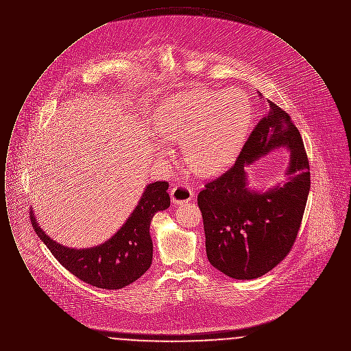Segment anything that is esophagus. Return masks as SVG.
Returning a JSON list of instances; mask_svg holds the SVG:
<instances>
[{
  "mask_svg": "<svg viewBox=\"0 0 351 351\" xmlns=\"http://www.w3.org/2000/svg\"><path fill=\"white\" fill-rule=\"evenodd\" d=\"M192 199H193V191L184 184L173 185V188L171 189V200L176 205L186 204Z\"/></svg>",
  "mask_w": 351,
  "mask_h": 351,
  "instance_id": "obj_1",
  "label": "esophagus"
}]
</instances>
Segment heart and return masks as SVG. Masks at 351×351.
Masks as SVG:
<instances>
[{"instance_id": "obj_1", "label": "heart", "mask_w": 351, "mask_h": 351, "mask_svg": "<svg viewBox=\"0 0 351 351\" xmlns=\"http://www.w3.org/2000/svg\"><path fill=\"white\" fill-rule=\"evenodd\" d=\"M250 123V102L238 88L173 95L160 105L155 119L162 138L156 142V155L169 158V143L183 142L185 165L201 178L215 176L235 160Z\"/></svg>"}]
</instances>
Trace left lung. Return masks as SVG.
Returning a JSON list of instances; mask_svg holds the SVG:
<instances>
[{"label":"left lung","mask_w":351,"mask_h":351,"mask_svg":"<svg viewBox=\"0 0 351 351\" xmlns=\"http://www.w3.org/2000/svg\"><path fill=\"white\" fill-rule=\"evenodd\" d=\"M258 93L262 100V93ZM267 101L265 117L252 130L235 165L206 184L197 196L208 261L238 280L256 279L287 256L300 229L311 188L300 132L283 109ZM280 148L290 151L286 182L267 191L250 189L245 167Z\"/></svg>","instance_id":"left-lung-1"}]
</instances>
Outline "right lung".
<instances>
[{
	"label": "right lung",
	"instance_id": "1",
	"mask_svg": "<svg viewBox=\"0 0 351 351\" xmlns=\"http://www.w3.org/2000/svg\"><path fill=\"white\" fill-rule=\"evenodd\" d=\"M167 182L150 183L117 233L95 247L72 249L53 241L30 212L34 230L59 263L85 283L119 289L138 280L151 266V219L169 206Z\"/></svg>",
	"mask_w": 351,
	"mask_h": 351
}]
</instances>
